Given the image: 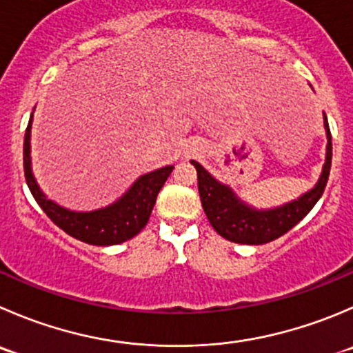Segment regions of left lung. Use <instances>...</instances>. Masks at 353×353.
<instances>
[{"instance_id":"1","label":"left lung","mask_w":353,"mask_h":353,"mask_svg":"<svg viewBox=\"0 0 353 353\" xmlns=\"http://www.w3.org/2000/svg\"><path fill=\"white\" fill-rule=\"evenodd\" d=\"M324 128H326L327 134L326 162H324L323 174H321L317 184L309 193L302 194L299 200H293L283 207L271 208V210H256V208L243 203L232 193L231 188L219 183L200 163L191 160L198 172V191H200L201 207H203L212 228L222 238L241 243V245H263V243L274 241L279 236L286 234L290 229L295 228L323 196L327 177H330L333 146H331V132L326 115H324Z\"/></svg>"}]
</instances>
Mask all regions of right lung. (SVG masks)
I'll return each instance as SVG.
<instances>
[{
	"instance_id": "1",
	"label": "right lung",
	"mask_w": 353,
	"mask_h": 353,
	"mask_svg": "<svg viewBox=\"0 0 353 353\" xmlns=\"http://www.w3.org/2000/svg\"><path fill=\"white\" fill-rule=\"evenodd\" d=\"M30 128H32V114L23 138V172H26L27 186L37 205L58 228L79 241L97 246L124 243L134 238L145 228L157 201V194L165 184L174 165L162 167L141 176L129 188L124 196L108 207L93 212L67 210L54 201L48 200L34 179L30 169Z\"/></svg>"
}]
</instances>
